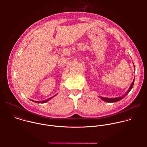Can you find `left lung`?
I'll return each mask as SVG.
<instances>
[{
  "label": "left lung",
  "mask_w": 147,
  "mask_h": 147,
  "mask_svg": "<svg viewBox=\"0 0 147 147\" xmlns=\"http://www.w3.org/2000/svg\"><path fill=\"white\" fill-rule=\"evenodd\" d=\"M134 82V80H133V81L132 84H131V86H130V87L129 90L127 91V92L126 93H125L124 95H123V96H121L117 97V98H104V97L100 96V98H101V99H102V100H104V101L108 102H111V103H112V102H117V101H119V100H120L121 99H122L123 98H124L125 95H127L129 93V92L131 91V90L132 89V88H133V87Z\"/></svg>",
  "instance_id": "obj_1"
}]
</instances>
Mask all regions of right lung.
Here are the masks:
<instances>
[{
  "label": "right lung",
  "mask_w": 147,
  "mask_h": 147,
  "mask_svg": "<svg viewBox=\"0 0 147 147\" xmlns=\"http://www.w3.org/2000/svg\"><path fill=\"white\" fill-rule=\"evenodd\" d=\"M52 98H49V99H46V100H41V101H34V100H32V101H33V102H36V103H45V102H48L49 100H50Z\"/></svg>",
  "instance_id": "add662e5"
}]
</instances>
